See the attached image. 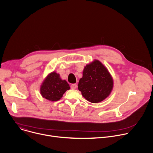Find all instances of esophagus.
Returning <instances> with one entry per match:
<instances>
[{
    "mask_svg": "<svg viewBox=\"0 0 153 153\" xmlns=\"http://www.w3.org/2000/svg\"><path fill=\"white\" fill-rule=\"evenodd\" d=\"M77 87V85L76 84V83H73V84H71V88L72 89H76Z\"/></svg>",
    "mask_w": 153,
    "mask_h": 153,
    "instance_id": "obj_1",
    "label": "esophagus"
}]
</instances>
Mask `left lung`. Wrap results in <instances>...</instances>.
I'll use <instances>...</instances> for the list:
<instances>
[{
  "label": "left lung",
  "mask_w": 153,
  "mask_h": 153,
  "mask_svg": "<svg viewBox=\"0 0 153 153\" xmlns=\"http://www.w3.org/2000/svg\"><path fill=\"white\" fill-rule=\"evenodd\" d=\"M113 86V80L110 73L100 62L96 60L85 67L78 89L87 100L98 103L110 95Z\"/></svg>",
  "instance_id": "obj_1"
}]
</instances>
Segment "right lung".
I'll return each instance as SVG.
<instances>
[{"label": "right lung", "mask_w": 153, "mask_h": 153, "mask_svg": "<svg viewBox=\"0 0 153 153\" xmlns=\"http://www.w3.org/2000/svg\"><path fill=\"white\" fill-rule=\"evenodd\" d=\"M70 87L66 80L60 78L55 72L50 73L42 83L40 93L43 97L50 101L59 100Z\"/></svg>", "instance_id": "add662e5"}]
</instances>
